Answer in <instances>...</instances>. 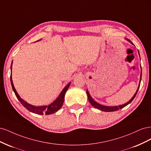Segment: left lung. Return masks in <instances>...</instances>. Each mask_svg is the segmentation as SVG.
I'll return each instance as SVG.
<instances>
[{"instance_id":"8db88e82","label":"left lung","mask_w":151,"mask_h":151,"mask_svg":"<svg viewBox=\"0 0 151 151\" xmlns=\"http://www.w3.org/2000/svg\"><path fill=\"white\" fill-rule=\"evenodd\" d=\"M126 40H127L128 42H129L131 44L134 45L133 43H132L131 41L129 40V39H127V38H125ZM138 53H139V52L138 51ZM140 56V55H139ZM141 67V66H140ZM141 78H142V68H141V73H140V81H139V86H138V88L137 89L136 92L135 93V94L133 96V97H132L129 101H128L127 103L123 104H122V105H118V106H104V105H102V104H100L99 103H98L97 102H96L92 98V97L91 96V95L89 93L88 90L87 89L86 90V93H87V95H88V99H89V101L90 102V103L92 104V106H93L94 108H97L98 109H99V110H101L103 111H106V112H110V111H117V110H119L120 109H122L123 108H124L125 106H126L127 105H128L129 104H130L132 101H133V99L135 98V96L137 94V93L138 92V90L139 89V87H140V81H141Z\"/></svg>"}]
</instances>
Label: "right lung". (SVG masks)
Instances as JSON below:
<instances>
[{
  "instance_id": "1",
  "label": "right lung",
  "mask_w": 151,
  "mask_h": 151,
  "mask_svg": "<svg viewBox=\"0 0 151 151\" xmlns=\"http://www.w3.org/2000/svg\"><path fill=\"white\" fill-rule=\"evenodd\" d=\"M40 40H38V41H40ZM12 62L11 65V83L12 88L14 92V93L16 96L17 98L21 102V103L22 104V106H23L25 108L28 109V111L33 113L38 114V115H43V114H45V115H50V114H53L54 113L57 112L58 110H59V109L61 108V107L63 105V101H64V98H65V93L68 88V87H69V86L70 84V82L63 89V90L62 91L60 94H59L58 98L51 104H50L49 105H45V106H34V105L30 104L27 103L26 101H25L24 99H22L19 96V95L18 94V93H17L14 86L12 79Z\"/></svg>"
}]
</instances>
